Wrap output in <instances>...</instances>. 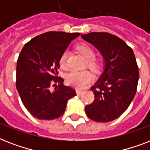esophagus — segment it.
Listing matches in <instances>:
<instances>
[{
  "instance_id": "obj_1",
  "label": "esophagus",
  "mask_w": 150,
  "mask_h": 150,
  "mask_svg": "<svg viewBox=\"0 0 150 150\" xmlns=\"http://www.w3.org/2000/svg\"><path fill=\"white\" fill-rule=\"evenodd\" d=\"M82 93H83V90H82V89H76V93H77L78 95L82 94Z\"/></svg>"
}]
</instances>
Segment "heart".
Returning a JSON list of instances; mask_svg holds the SVG:
<instances>
[{"label": "heart", "instance_id": "b5f03b06", "mask_svg": "<svg viewBox=\"0 0 150 150\" xmlns=\"http://www.w3.org/2000/svg\"><path fill=\"white\" fill-rule=\"evenodd\" d=\"M77 50H79L81 55L87 61V64L89 68L96 70L98 68V62L95 57V52L93 49L90 47L87 44H80L77 47ZM67 52L64 51L61 54L59 64L62 69H65L67 68ZM93 80V75L88 71H71L66 75V82L71 86L82 89L86 86L91 82Z\"/></svg>", "mask_w": 150, "mask_h": 150}]
</instances>
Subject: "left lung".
I'll return each mask as SVG.
<instances>
[{
	"instance_id": "1",
	"label": "left lung",
	"mask_w": 150,
	"mask_h": 150,
	"mask_svg": "<svg viewBox=\"0 0 150 150\" xmlns=\"http://www.w3.org/2000/svg\"><path fill=\"white\" fill-rule=\"evenodd\" d=\"M101 53L104 69L91 87L95 99L85 107L86 114L96 122L119 117L132 101L139 77L135 54L126 43L113 34L100 32L82 35Z\"/></svg>"
}]
</instances>
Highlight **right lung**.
<instances>
[{
    "label": "right lung",
    "instance_id": "right-lung-1",
    "mask_svg": "<svg viewBox=\"0 0 150 150\" xmlns=\"http://www.w3.org/2000/svg\"><path fill=\"white\" fill-rule=\"evenodd\" d=\"M78 33L50 31L25 43L16 68V88L27 110L40 120L58 118L67 102L76 96L72 87L58 76L59 60ZM55 87L54 91L52 86Z\"/></svg>",
    "mask_w": 150,
    "mask_h": 150
}]
</instances>
